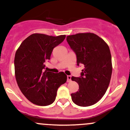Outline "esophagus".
<instances>
[{
  "label": "esophagus",
  "instance_id": "1",
  "mask_svg": "<svg viewBox=\"0 0 130 130\" xmlns=\"http://www.w3.org/2000/svg\"><path fill=\"white\" fill-rule=\"evenodd\" d=\"M71 76L70 75H67V82H71Z\"/></svg>",
  "mask_w": 130,
  "mask_h": 130
}]
</instances>
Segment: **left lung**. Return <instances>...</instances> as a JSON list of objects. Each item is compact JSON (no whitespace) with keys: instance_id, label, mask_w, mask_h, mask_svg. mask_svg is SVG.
I'll return each instance as SVG.
<instances>
[{"instance_id":"left-lung-1","label":"left lung","mask_w":130,"mask_h":130,"mask_svg":"<svg viewBox=\"0 0 130 130\" xmlns=\"http://www.w3.org/2000/svg\"><path fill=\"white\" fill-rule=\"evenodd\" d=\"M67 41L75 53L77 65L84 66L80 77H71L79 86L78 91L71 94L72 101L83 107L92 106L105 94L111 80L112 67L109 48L103 39L92 32L68 36Z\"/></svg>"}]
</instances>
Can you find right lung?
Segmentation results:
<instances>
[{
	"mask_svg": "<svg viewBox=\"0 0 130 130\" xmlns=\"http://www.w3.org/2000/svg\"><path fill=\"white\" fill-rule=\"evenodd\" d=\"M66 36H48L35 33L22 42L15 52L14 69L17 83L24 95L33 104L48 106L55 101L57 92L66 82L64 72L44 70L53 48Z\"/></svg>",
	"mask_w": 130,
	"mask_h": 130,
	"instance_id": "obj_1",
	"label": "right lung"
}]
</instances>
